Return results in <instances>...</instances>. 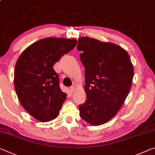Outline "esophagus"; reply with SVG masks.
Returning <instances> with one entry per match:
<instances>
[{
	"label": "esophagus",
	"mask_w": 155,
	"mask_h": 155,
	"mask_svg": "<svg viewBox=\"0 0 155 155\" xmlns=\"http://www.w3.org/2000/svg\"><path fill=\"white\" fill-rule=\"evenodd\" d=\"M70 91L71 92H74V91H75V87L74 86H71V87H70Z\"/></svg>",
	"instance_id": "obj_1"
}]
</instances>
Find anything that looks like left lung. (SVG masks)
I'll return each instance as SVG.
<instances>
[{"label": "left lung", "instance_id": "obj_1", "mask_svg": "<svg viewBox=\"0 0 155 155\" xmlns=\"http://www.w3.org/2000/svg\"><path fill=\"white\" fill-rule=\"evenodd\" d=\"M77 49L85 70L86 100L80 116L92 125L113 118L130 91L134 68L128 53L115 44L88 37L78 39Z\"/></svg>", "mask_w": 155, "mask_h": 155}]
</instances>
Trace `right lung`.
I'll return each mask as SVG.
<instances>
[{
  "instance_id": "add662e5",
  "label": "right lung",
  "mask_w": 155,
  "mask_h": 155,
  "mask_svg": "<svg viewBox=\"0 0 155 155\" xmlns=\"http://www.w3.org/2000/svg\"><path fill=\"white\" fill-rule=\"evenodd\" d=\"M77 43L74 39H42L18 58L15 70L16 92L23 107L38 120H51L59 114L67 94L61 91L53 67Z\"/></svg>"
}]
</instances>
